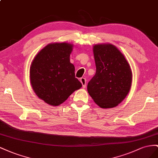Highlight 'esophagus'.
I'll return each instance as SVG.
<instances>
[{"label":"esophagus","instance_id":"1","mask_svg":"<svg viewBox=\"0 0 158 158\" xmlns=\"http://www.w3.org/2000/svg\"><path fill=\"white\" fill-rule=\"evenodd\" d=\"M80 81H81V83H82V85H83V87L84 88L86 87V83H87L86 79L84 78V77L81 78V79H80Z\"/></svg>","mask_w":158,"mask_h":158}]
</instances>
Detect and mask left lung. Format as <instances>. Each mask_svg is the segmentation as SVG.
<instances>
[{
    "mask_svg": "<svg viewBox=\"0 0 158 158\" xmlns=\"http://www.w3.org/2000/svg\"><path fill=\"white\" fill-rule=\"evenodd\" d=\"M93 52L96 73L88 83V93L100 107L113 108L129 93L132 83L130 65L112 44L95 45Z\"/></svg>",
    "mask_w": 158,
    "mask_h": 158,
    "instance_id": "obj_1",
    "label": "left lung"
}]
</instances>
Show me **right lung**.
I'll return each mask as SVG.
<instances>
[{"mask_svg":"<svg viewBox=\"0 0 158 158\" xmlns=\"http://www.w3.org/2000/svg\"><path fill=\"white\" fill-rule=\"evenodd\" d=\"M71 51V44H49L31 63V86L37 96L49 105H60L82 86L75 77L74 65L70 63Z\"/></svg>","mask_w":158,"mask_h":158,"instance_id":"right-lung-1","label":"right lung"}]
</instances>
